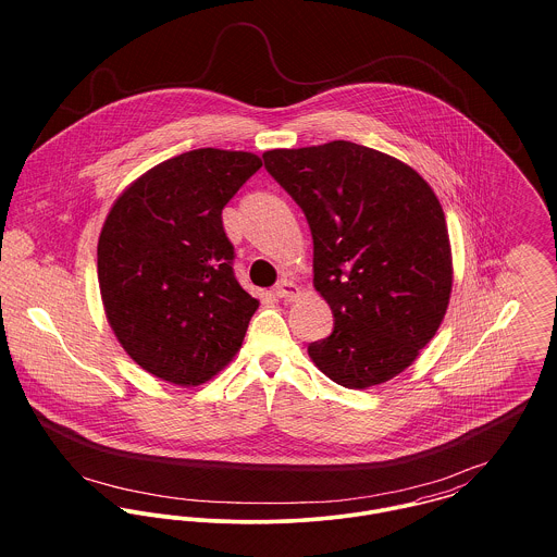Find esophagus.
<instances>
[{
    "instance_id": "obj_1",
    "label": "esophagus",
    "mask_w": 557,
    "mask_h": 557,
    "mask_svg": "<svg viewBox=\"0 0 557 557\" xmlns=\"http://www.w3.org/2000/svg\"><path fill=\"white\" fill-rule=\"evenodd\" d=\"M274 294L281 298V300H294L298 294H300V289H298V285L294 283V281H289V278H281L278 283H276V287H274Z\"/></svg>"
}]
</instances>
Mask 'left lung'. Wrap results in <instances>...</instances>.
Instances as JSON below:
<instances>
[{
	"label": "left lung",
	"mask_w": 557,
	"mask_h": 557,
	"mask_svg": "<svg viewBox=\"0 0 557 557\" xmlns=\"http://www.w3.org/2000/svg\"><path fill=\"white\" fill-rule=\"evenodd\" d=\"M313 236V285L334 330L309 345L319 371L364 391L405 371L435 336L453 255L433 188L384 152L330 141L263 154Z\"/></svg>",
	"instance_id": "obj_1"
}]
</instances>
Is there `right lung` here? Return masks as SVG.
I'll return each instance as SVG.
<instances>
[{
  "instance_id": "add662e5",
  "label": "right lung",
  "mask_w": 557,
  "mask_h": 557,
  "mask_svg": "<svg viewBox=\"0 0 557 557\" xmlns=\"http://www.w3.org/2000/svg\"><path fill=\"white\" fill-rule=\"evenodd\" d=\"M259 166L250 152H184L135 180L102 225L98 283L109 325L164 382L199 386L242 347L259 302L234 274L223 208Z\"/></svg>"
}]
</instances>
